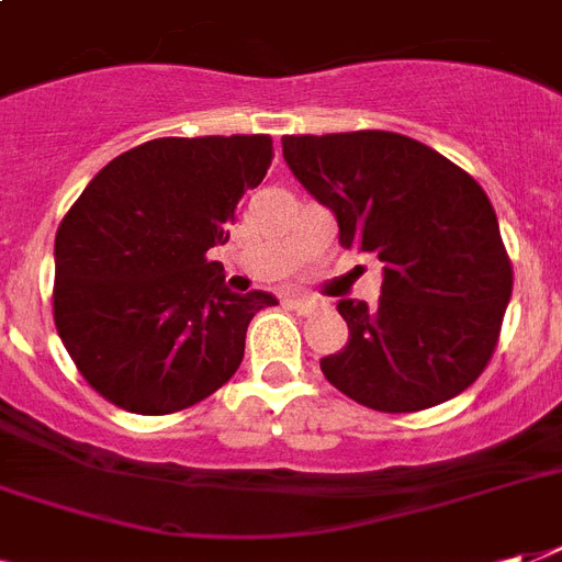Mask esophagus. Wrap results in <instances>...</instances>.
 Listing matches in <instances>:
<instances>
[{"mask_svg": "<svg viewBox=\"0 0 562 562\" xmlns=\"http://www.w3.org/2000/svg\"><path fill=\"white\" fill-rule=\"evenodd\" d=\"M285 306L294 308V312H308V308H312V300L297 297V294H291V297H285Z\"/></svg>", "mask_w": 562, "mask_h": 562, "instance_id": "34e87169", "label": "esophagus"}]
</instances>
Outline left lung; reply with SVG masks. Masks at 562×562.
I'll return each mask as SVG.
<instances>
[{"instance_id": "obj_1", "label": "left lung", "mask_w": 562, "mask_h": 562, "mask_svg": "<svg viewBox=\"0 0 562 562\" xmlns=\"http://www.w3.org/2000/svg\"><path fill=\"white\" fill-rule=\"evenodd\" d=\"M282 157L338 218V241L384 262L382 297L341 300L329 382L384 414L435 408L467 391L496 350L514 268L484 189L435 148L391 134L282 136Z\"/></svg>"}]
</instances>
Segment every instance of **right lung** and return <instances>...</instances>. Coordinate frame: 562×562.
Instances as JSON below:
<instances>
[{
  "label": "right lung",
  "mask_w": 562,
  "mask_h": 562,
  "mask_svg": "<svg viewBox=\"0 0 562 562\" xmlns=\"http://www.w3.org/2000/svg\"><path fill=\"white\" fill-rule=\"evenodd\" d=\"M273 160L268 134L162 136L90 180L55 236V326L92 391L175 414L229 382L268 291L233 294L206 250Z\"/></svg>",
  "instance_id": "obj_1"
}]
</instances>
